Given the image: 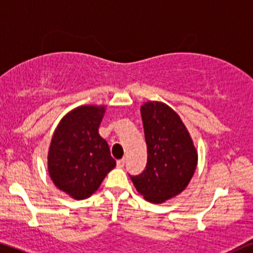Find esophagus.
<instances>
[{
    "instance_id": "1",
    "label": "esophagus",
    "mask_w": 253,
    "mask_h": 253,
    "mask_svg": "<svg viewBox=\"0 0 253 253\" xmlns=\"http://www.w3.org/2000/svg\"><path fill=\"white\" fill-rule=\"evenodd\" d=\"M116 166H118V168H124V166H125L124 158H122V160H119L118 162H116Z\"/></svg>"
}]
</instances>
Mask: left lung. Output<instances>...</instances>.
<instances>
[{"mask_svg":"<svg viewBox=\"0 0 253 253\" xmlns=\"http://www.w3.org/2000/svg\"><path fill=\"white\" fill-rule=\"evenodd\" d=\"M148 162L133 184L146 201L162 203L185 190L197 166V152L181 119L168 105L148 102L140 108Z\"/></svg>","mask_w":253,"mask_h":253,"instance_id":"1","label":"left lung"}]
</instances>
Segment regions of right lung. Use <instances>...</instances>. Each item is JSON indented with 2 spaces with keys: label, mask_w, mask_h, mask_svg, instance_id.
Instances as JSON below:
<instances>
[{
  "label": "right lung",
  "mask_w": 253,
  "mask_h": 253,
  "mask_svg": "<svg viewBox=\"0 0 253 253\" xmlns=\"http://www.w3.org/2000/svg\"><path fill=\"white\" fill-rule=\"evenodd\" d=\"M104 107L83 105L61 120L48 155L54 184L74 199L90 197L115 167L108 143L98 134Z\"/></svg>",
  "instance_id": "1"
}]
</instances>
